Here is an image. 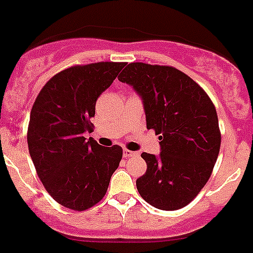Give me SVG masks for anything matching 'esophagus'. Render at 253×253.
Here are the masks:
<instances>
[{
	"instance_id": "esophagus-1",
	"label": "esophagus",
	"mask_w": 253,
	"mask_h": 253,
	"mask_svg": "<svg viewBox=\"0 0 253 253\" xmlns=\"http://www.w3.org/2000/svg\"><path fill=\"white\" fill-rule=\"evenodd\" d=\"M136 156H138V153L134 152V151H129V150H127V148H125V150H124V157H125V159H129V157H136Z\"/></svg>"
}]
</instances>
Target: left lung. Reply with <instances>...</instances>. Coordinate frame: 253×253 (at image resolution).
I'll return each mask as SVG.
<instances>
[{"instance_id": "1", "label": "left lung", "mask_w": 253, "mask_h": 253, "mask_svg": "<svg viewBox=\"0 0 253 253\" xmlns=\"http://www.w3.org/2000/svg\"><path fill=\"white\" fill-rule=\"evenodd\" d=\"M119 80L142 97L147 128L161 141L159 157L141 155L147 164L136 181L141 197L164 211L187 206L207 183L218 157L221 132L213 102L172 66L132 62Z\"/></svg>"}]
</instances>
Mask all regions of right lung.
Instances as JSON below:
<instances>
[{
  "instance_id": "1",
  "label": "right lung",
  "mask_w": 253,
  "mask_h": 253,
  "mask_svg": "<svg viewBox=\"0 0 253 253\" xmlns=\"http://www.w3.org/2000/svg\"><path fill=\"white\" fill-rule=\"evenodd\" d=\"M125 62L77 65L61 71L42 87L30 115L27 143L37 174L62 206L84 211L106 195L122 159V147H102L91 133L96 101Z\"/></svg>"
}]
</instances>
